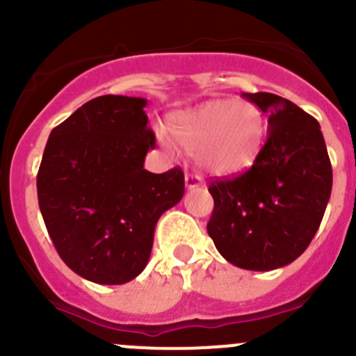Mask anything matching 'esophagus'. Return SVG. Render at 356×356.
I'll list each match as a JSON object with an SVG mask.
<instances>
[{"label":"esophagus","instance_id":"esophagus-1","mask_svg":"<svg viewBox=\"0 0 356 356\" xmlns=\"http://www.w3.org/2000/svg\"><path fill=\"white\" fill-rule=\"evenodd\" d=\"M186 188L189 191H198V189L204 188V184L198 174H186Z\"/></svg>","mask_w":356,"mask_h":356}]
</instances>
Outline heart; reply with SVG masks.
Instances as JSON below:
<instances>
[{
  "label": "heart",
  "instance_id": "obj_1",
  "mask_svg": "<svg viewBox=\"0 0 356 356\" xmlns=\"http://www.w3.org/2000/svg\"><path fill=\"white\" fill-rule=\"evenodd\" d=\"M177 145L213 175H234L253 165L264 146L265 118L254 103L215 99L175 113L168 122Z\"/></svg>",
  "mask_w": 356,
  "mask_h": 356
}]
</instances>
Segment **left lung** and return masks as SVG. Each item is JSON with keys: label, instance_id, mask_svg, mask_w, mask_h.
Here are the masks:
<instances>
[{"label": "left lung", "instance_id": "left-lung-1", "mask_svg": "<svg viewBox=\"0 0 356 356\" xmlns=\"http://www.w3.org/2000/svg\"><path fill=\"white\" fill-rule=\"evenodd\" d=\"M243 96L268 113V134L246 172L210 182L207 231L236 267L274 270L296 260L314 239L331 198L332 167L312 115L272 92Z\"/></svg>", "mask_w": 356, "mask_h": 356}]
</instances>
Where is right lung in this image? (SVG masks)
I'll return each mask as SVG.
<instances>
[{"instance_id":"right-lung-1","label":"right lung","mask_w":356,"mask_h":356,"mask_svg":"<svg viewBox=\"0 0 356 356\" xmlns=\"http://www.w3.org/2000/svg\"><path fill=\"white\" fill-rule=\"evenodd\" d=\"M146 99L105 95L56 125L38 172L46 229L68 268L96 284L145 270L158 218L184 195L179 167L145 168L156 146Z\"/></svg>"}]
</instances>
